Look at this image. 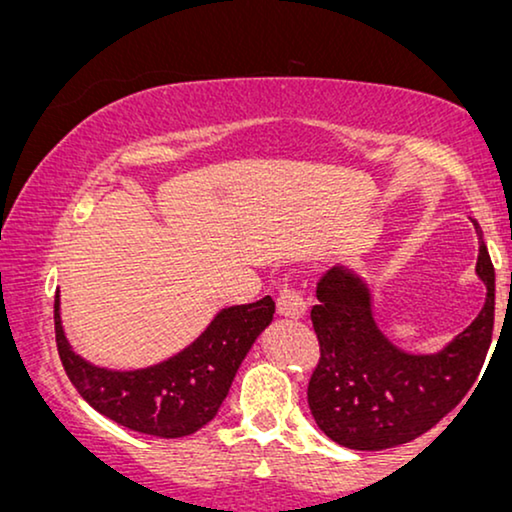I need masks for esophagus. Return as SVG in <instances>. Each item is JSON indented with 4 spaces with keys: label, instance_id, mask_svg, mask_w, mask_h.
Here are the masks:
<instances>
[{
    "label": "esophagus",
    "instance_id": "34e87169",
    "mask_svg": "<svg viewBox=\"0 0 512 512\" xmlns=\"http://www.w3.org/2000/svg\"><path fill=\"white\" fill-rule=\"evenodd\" d=\"M307 298L300 288L284 286L277 295V311L286 318H302L307 314Z\"/></svg>",
    "mask_w": 512,
    "mask_h": 512
}]
</instances>
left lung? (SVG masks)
Instances as JSON below:
<instances>
[{"label":"left lung","mask_w":512,"mask_h":512,"mask_svg":"<svg viewBox=\"0 0 512 512\" xmlns=\"http://www.w3.org/2000/svg\"><path fill=\"white\" fill-rule=\"evenodd\" d=\"M476 274L487 288L483 309L446 348L429 355L388 342L374 321L372 291L358 274L342 265L323 274L318 305L311 307L321 360L307 402L325 436L351 450L395 448L418 439L462 402L492 344L494 265L483 242Z\"/></svg>","instance_id":"left-lung-1"}]
</instances>
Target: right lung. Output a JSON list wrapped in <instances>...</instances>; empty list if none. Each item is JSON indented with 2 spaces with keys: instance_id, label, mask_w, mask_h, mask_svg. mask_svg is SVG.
<instances>
[{
  "instance_id": "right-lung-1",
  "label": "right lung",
  "mask_w": 512,
  "mask_h": 512,
  "mask_svg": "<svg viewBox=\"0 0 512 512\" xmlns=\"http://www.w3.org/2000/svg\"><path fill=\"white\" fill-rule=\"evenodd\" d=\"M274 300L221 309L187 348L159 365L131 372L96 367L66 342L55 295V339L69 381L87 404L133 432L180 439L217 416L244 355L272 323Z\"/></svg>"
}]
</instances>
